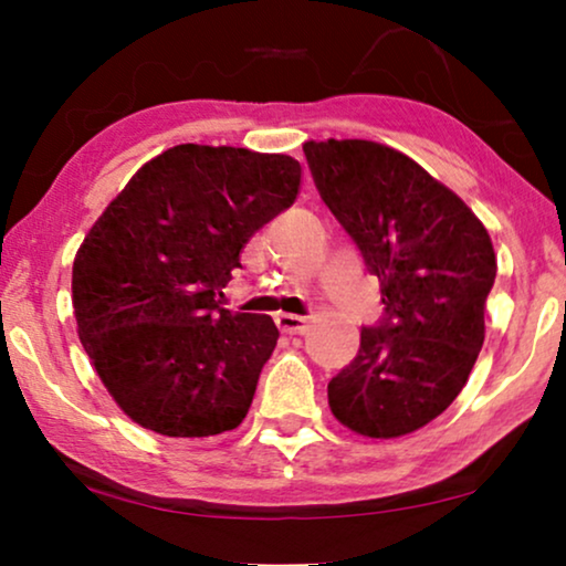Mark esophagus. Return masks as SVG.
<instances>
[{
	"label": "esophagus",
	"mask_w": 566,
	"mask_h": 566,
	"mask_svg": "<svg viewBox=\"0 0 566 566\" xmlns=\"http://www.w3.org/2000/svg\"><path fill=\"white\" fill-rule=\"evenodd\" d=\"M275 324L277 329L285 332V335H304L308 329V324L304 316H296V314H275Z\"/></svg>",
	"instance_id": "esophagus-1"
}]
</instances>
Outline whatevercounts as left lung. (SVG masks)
Listing matches in <instances>:
<instances>
[{
  "label": "left lung",
  "instance_id": "8db88e82",
  "mask_svg": "<svg viewBox=\"0 0 566 566\" xmlns=\"http://www.w3.org/2000/svg\"><path fill=\"white\" fill-rule=\"evenodd\" d=\"M314 185L381 283L384 316L332 378V415L368 438L420 430L451 407L484 343L497 258L463 200L397 149L306 142Z\"/></svg>",
  "mask_w": 566,
  "mask_h": 566
}]
</instances>
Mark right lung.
Here are the masks:
<instances>
[{"mask_svg":"<svg viewBox=\"0 0 566 566\" xmlns=\"http://www.w3.org/2000/svg\"><path fill=\"white\" fill-rule=\"evenodd\" d=\"M298 182L285 154L180 144L146 161L84 237L72 273L80 339L142 428L211 438L244 420L277 327L219 298Z\"/></svg>","mask_w":566,"mask_h":566,"instance_id":"add662e5","label":"right lung"}]
</instances>
